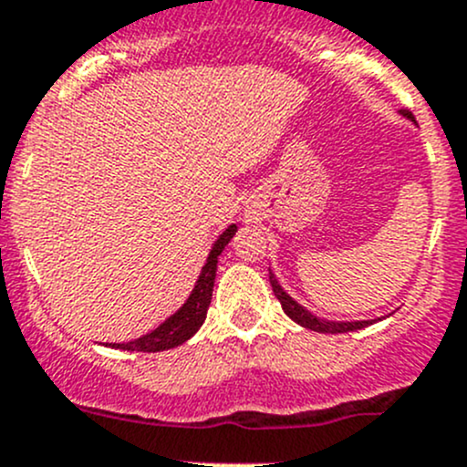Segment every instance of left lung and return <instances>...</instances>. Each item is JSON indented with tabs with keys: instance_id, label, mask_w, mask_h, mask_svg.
I'll return each instance as SVG.
<instances>
[{
	"instance_id": "left-lung-1",
	"label": "left lung",
	"mask_w": 467,
	"mask_h": 467,
	"mask_svg": "<svg viewBox=\"0 0 467 467\" xmlns=\"http://www.w3.org/2000/svg\"><path fill=\"white\" fill-rule=\"evenodd\" d=\"M400 112H402L404 117H409V119H411V121H416L409 110H400ZM268 280H271L273 294H275V298L280 300V305H282V309H285L286 317H289L291 321L303 325V327L314 329V332H323V334H338V332H352V329H361V327H366V325H373V321L343 323V321H325V318L314 317L312 312H307V309H305V307H300V305L296 303V300L291 298V296L286 294V291L282 289L280 285H277L275 275H273L271 271H268Z\"/></svg>"
}]
</instances>
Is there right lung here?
Listing matches in <instances>:
<instances>
[{
	"label": "right lung",
	"instance_id": "obj_1",
	"mask_svg": "<svg viewBox=\"0 0 467 467\" xmlns=\"http://www.w3.org/2000/svg\"><path fill=\"white\" fill-rule=\"evenodd\" d=\"M234 233H237V225H230L223 234H219V239H216L214 246H212L203 271H201L199 280H196L194 291H192L187 303L182 305L173 317H169L167 321L160 325V327H155L153 332L144 334V337L129 343H112V348L130 352H160L181 346L187 338L194 337V334L199 332L201 325H203L207 317V307H210L212 289H214L216 277V260H219V255L223 253V248L228 246L230 239L234 237Z\"/></svg>",
	"mask_w": 467,
	"mask_h": 467
}]
</instances>
